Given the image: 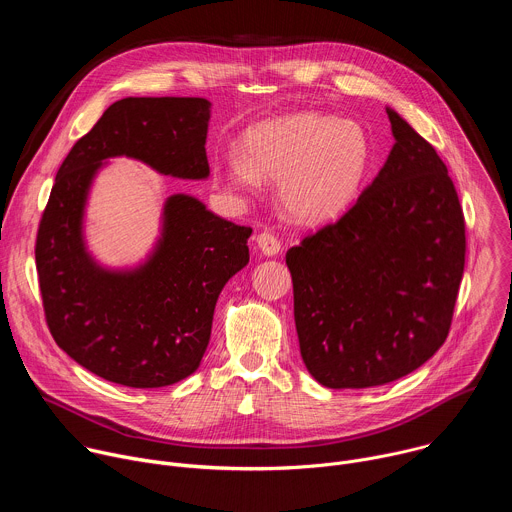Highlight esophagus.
<instances>
[{
    "label": "esophagus",
    "instance_id": "esophagus-1",
    "mask_svg": "<svg viewBox=\"0 0 512 512\" xmlns=\"http://www.w3.org/2000/svg\"><path fill=\"white\" fill-rule=\"evenodd\" d=\"M255 241H257V247L261 249V253H263V255H267V257L277 255V253H279V249H281L279 239H277L271 231H263V233H259Z\"/></svg>",
    "mask_w": 512,
    "mask_h": 512
}]
</instances>
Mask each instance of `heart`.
<instances>
[{
	"instance_id": "heart-1",
	"label": "heart",
	"mask_w": 512,
	"mask_h": 512,
	"mask_svg": "<svg viewBox=\"0 0 512 512\" xmlns=\"http://www.w3.org/2000/svg\"><path fill=\"white\" fill-rule=\"evenodd\" d=\"M373 166V143L360 123L302 111L253 125L243 156L227 154L218 172L231 188L253 192L279 182L285 214L302 225H326L356 202Z\"/></svg>"
}]
</instances>
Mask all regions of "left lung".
<instances>
[{
  "label": "left lung",
  "mask_w": 512,
  "mask_h": 512,
  "mask_svg": "<svg viewBox=\"0 0 512 512\" xmlns=\"http://www.w3.org/2000/svg\"><path fill=\"white\" fill-rule=\"evenodd\" d=\"M371 186L336 223L291 247L294 318L310 375L330 389L397 381L450 332L466 225L448 168L401 115Z\"/></svg>",
  "instance_id": "8db88e82"
}]
</instances>
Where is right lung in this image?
Returning a JSON list of instances; mask_svg holds the SVG:
<instances>
[{
  "label": "right lung",
  "instance_id": "add662e5",
  "mask_svg": "<svg viewBox=\"0 0 512 512\" xmlns=\"http://www.w3.org/2000/svg\"><path fill=\"white\" fill-rule=\"evenodd\" d=\"M210 103L200 97H127L113 103L58 168L36 237L48 330L97 377L135 389L192 375L210 340L225 283L249 263L251 227L212 214L188 194L164 206L162 237L143 265L111 271L87 253L83 214L105 160L127 156L164 176L210 174Z\"/></svg>",
  "mask_w": 512,
  "mask_h": 512
}]
</instances>
